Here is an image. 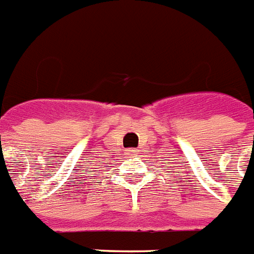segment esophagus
Returning a JSON list of instances; mask_svg holds the SVG:
<instances>
[{
	"label": "esophagus",
	"mask_w": 254,
	"mask_h": 254,
	"mask_svg": "<svg viewBox=\"0 0 254 254\" xmlns=\"http://www.w3.org/2000/svg\"><path fill=\"white\" fill-rule=\"evenodd\" d=\"M135 152H136V150H133V149L128 150V153H127V154H128V156H133V153H135Z\"/></svg>",
	"instance_id": "obj_1"
}]
</instances>
